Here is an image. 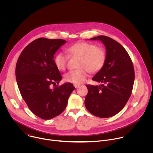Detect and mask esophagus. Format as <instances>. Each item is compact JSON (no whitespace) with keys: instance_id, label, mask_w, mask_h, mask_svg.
Wrapping results in <instances>:
<instances>
[{"instance_id":"esophagus-1","label":"esophagus","mask_w":153,"mask_h":153,"mask_svg":"<svg viewBox=\"0 0 153 153\" xmlns=\"http://www.w3.org/2000/svg\"><path fill=\"white\" fill-rule=\"evenodd\" d=\"M74 87H75L76 88H78L80 86V85H78V84H74Z\"/></svg>"}]
</instances>
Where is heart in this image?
<instances>
[{
	"label": "heart",
	"mask_w": 153,
	"mask_h": 153,
	"mask_svg": "<svg viewBox=\"0 0 153 153\" xmlns=\"http://www.w3.org/2000/svg\"><path fill=\"white\" fill-rule=\"evenodd\" d=\"M67 51L73 57H80L78 64L79 68L70 70L64 76L67 82L76 84L83 82L88 77L89 71H99L103 67L106 60L104 48L93 43L78 42L68 47ZM68 60V56L62 52L57 53L54 59L56 67L61 71L66 69Z\"/></svg>",
	"instance_id": "1"
}]
</instances>
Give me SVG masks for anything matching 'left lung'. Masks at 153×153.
I'll use <instances>...</instances> for the list:
<instances>
[{
	"label": "left lung",
	"instance_id": "obj_1",
	"mask_svg": "<svg viewBox=\"0 0 153 153\" xmlns=\"http://www.w3.org/2000/svg\"><path fill=\"white\" fill-rule=\"evenodd\" d=\"M91 40L103 43L106 56L103 67L92 78L102 85H86L85 105L92 114L110 117L122 110L131 94L135 77L133 64L126 50L115 40L105 36Z\"/></svg>",
	"mask_w": 153,
	"mask_h": 153
}]
</instances>
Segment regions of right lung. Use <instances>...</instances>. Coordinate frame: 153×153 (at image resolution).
<instances>
[{
	"instance_id": "add662e5",
	"label": "right lung",
	"mask_w": 153,
	"mask_h": 153,
	"mask_svg": "<svg viewBox=\"0 0 153 153\" xmlns=\"http://www.w3.org/2000/svg\"><path fill=\"white\" fill-rule=\"evenodd\" d=\"M66 42L59 39H37L22 51L16 63V77L21 96L32 113L42 119L60 114L75 89L70 83L51 86L62 79L53 58Z\"/></svg>"
}]
</instances>
